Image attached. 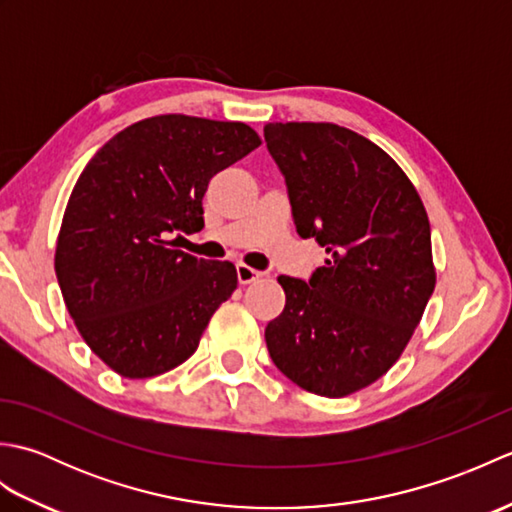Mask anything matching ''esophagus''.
I'll return each mask as SVG.
<instances>
[{
    "instance_id": "34e87169",
    "label": "esophagus",
    "mask_w": 512,
    "mask_h": 512,
    "mask_svg": "<svg viewBox=\"0 0 512 512\" xmlns=\"http://www.w3.org/2000/svg\"><path fill=\"white\" fill-rule=\"evenodd\" d=\"M259 277H262V273H259V270H255V268H250V266H246V264H237V279H239V284H253V281H257Z\"/></svg>"
}]
</instances>
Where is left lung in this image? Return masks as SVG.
Returning a JSON list of instances; mask_svg holds the SVG:
<instances>
[{
	"instance_id": "obj_1",
	"label": "left lung",
	"mask_w": 512,
	"mask_h": 512,
	"mask_svg": "<svg viewBox=\"0 0 512 512\" xmlns=\"http://www.w3.org/2000/svg\"><path fill=\"white\" fill-rule=\"evenodd\" d=\"M301 237L325 248L310 284L279 277L286 308L266 328L273 363L310 394L343 398L385 376L436 288L431 226L396 160L334 123H268Z\"/></svg>"
}]
</instances>
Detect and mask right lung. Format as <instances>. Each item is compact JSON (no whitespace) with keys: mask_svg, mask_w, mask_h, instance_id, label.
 <instances>
[{"mask_svg":"<svg viewBox=\"0 0 512 512\" xmlns=\"http://www.w3.org/2000/svg\"><path fill=\"white\" fill-rule=\"evenodd\" d=\"M259 145L246 123L160 114L107 140L76 180L54 270L76 330L116 374L182 365L233 295L231 262H204L169 237L200 231L209 180Z\"/></svg>","mask_w":512,"mask_h":512,"instance_id":"obj_1","label":"right lung"}]
</instances>
